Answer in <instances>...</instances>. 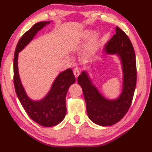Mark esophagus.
Returning a JSON list of instances; mask_svg holds the SVG:
<instances>
[{
    "mask_svg": "<svg viewBox=\"0 0 152 152\" xmlns=\"http://www.w3.org/2000/svg\"><path fill=\"white\" fill-rule=\"evenodd\" d=\"M73 72H74V76H75L76 78L77 79V78H78V76L80 74V69H78V68H75V69H74V70H73Z\"/></svg>",
    "mask_w": 152,
    "mask_h": 152,
    "instance_id": "esophagus-1",
    "label": "esophagus"
}]
</instances>
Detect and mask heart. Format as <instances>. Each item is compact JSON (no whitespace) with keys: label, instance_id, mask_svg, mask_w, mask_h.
I'll list each match as a JSON object with an SVG mask.
<instances>
[{"label":"heart","instance_id":"obj_1","mask_svg":"<svg viewBox=\"0 0 152 152\" xmlns=\"http://www.w3.org/2000/svg\"><path fill=\"white\" fill-rule=\"evenodd\" d=\"M90 36V33H88L86 34V38H88ZM96 50V44H95V40H93L92 41L91 44L89 45V46L88 47V49L87 50V54L89 56H91L92 55L95 53V51Z\"/></svg>","mask_w":152,"mask_h":152}]
</instances>
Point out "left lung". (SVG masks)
<instances>
[{
    "label": "left lung",
    "mask_w": 152,
    "mask_h": 152,
    "mask_svg": "<svg viewBox=\"0 0 152 152\" xmlns=\"http://www.w3.org/2000/svg\"><path fill=\"white\" fill-rule=\"evenodd\" d=\"M104 51L108 54H116L121 61L124 81L119 97L115 100L104 98L92 84L85 71L78 76V83L82 87L89 119L99 125L110 126L120 121L131 106L137 83L136 57L130 39L118 27L105 45Z\"/></svg>",
    "instance_id": "1"
}]
</instances>
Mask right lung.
I'll return each mask as SVG.
<instances>
[{
    "label": "right lung",
    "instance_id": "obj_1",
    "mask_svg": "<svg viewBox=\"0 0 152 152\" xmlns=\"http://www.w3.org/2000/svg\"><path fill=\"white\" fill-rule=\"evenodd\" d=\"M50 23V21L37 23L23 35L16 46L14 59V83L19 101L31 119L46 127L59 124L65 117L66 93L69 87L76 81L72 70L68 69L61 72L55 80L47 95L40 101H34L28 97L21 84L18 72V59L19 52L33 40L38 31Z\"/></svg>",
    "mask_w": 152,
    "mask_h": 152
}]
</instances>
